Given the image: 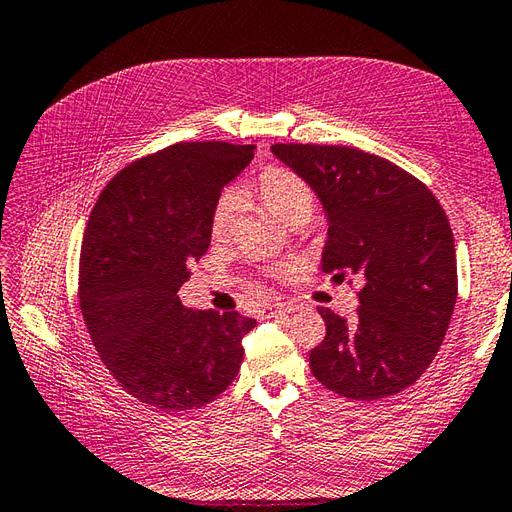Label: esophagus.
Wrapping results in <instances>:
<instances>
[{"label": "esophagus", "mask_w": 512, "mask_h": 512, "mask_svg": "<svg viewBox=\"0 0 512 512\" xmlns=\"http://www.w3.org/2000/svg\"><path fill=\"white\" fill-rule=\"evenodd\" d=\"M270 317H277V314H288V312H297L299 306H295V303H273V306L268 308Z\"/></svg>", "instance_id": "1"}]
</instances>
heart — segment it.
<instances>
[{"label": "heart", "mask_w": 512, "mask_h": 512, "mask_svg": "<svg viewBox=\"0 0 512 512\" xmlns=\"http://www.w3.org/2000/svg\"><path fill=\"white\" fill-rule=\"evenodd\" d=\"M257 191L266 209L288 226L306 224L314 213V204H317L310 184L290 169L277 167L264 171L257 182ZM242 204L244 195L239 189L233 187L222 191L211 213V233L215 239H222L233 231Z\"/></svg>", "instance_id": "1"}]
</instances>
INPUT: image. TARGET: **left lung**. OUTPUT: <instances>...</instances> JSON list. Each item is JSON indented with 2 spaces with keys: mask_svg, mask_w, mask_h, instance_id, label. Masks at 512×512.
I'll list each match as a JSON object with an SVG mask.
<instances>
[{
  "mask_svg": "<svg viewBox=\"0 0 512 512\" xmlns=\"http://www.w3.org/2000/svg\"><path fill=\"white\" fill-rule=\"evenodd\" d=\"M306 180L325 220L321 268L361 279L354 323L319 308L325 339L310 352L321 385L352 400L400 394L424 374L458 299L455 242L440 202L389 160L339 145H273Z\"/></svg>",
  "mask_w": 512,
  "mask_h": 512,
  "instance_id": "obj_1",
  "label": "left lung"
}]
</instances>
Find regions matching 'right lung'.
Returning <instances> with one entry per match:
<instances>
[{
  "instance_id": "obj_1",
  "label": "right lung",
  "mask_w": 512,
  "mask_h": 512,
  "mask_svg": "<svg viewBox=\"0 0 512 512\" xmlns=\"http://www.w3.org/2000/svg\"><path fill=\"white\" fill-rule=\"evenodd\" d=\"M255 145L180 143L136 160L96 200L81 246L79 301L90 339L145 405L187 411L215 400L257 325L239 312L184 308L178 290L211 244V213Z\"/></svg>"
}]
</instances>
